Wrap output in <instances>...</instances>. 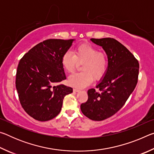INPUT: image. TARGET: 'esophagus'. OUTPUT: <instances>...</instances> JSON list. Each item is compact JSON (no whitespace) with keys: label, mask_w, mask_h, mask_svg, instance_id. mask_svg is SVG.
Masks as SVG:
<instances>
[{"label":"esophagus","mask_w":154,"mask_h":154,"mask_svg":"<svg viewBox=\"0 0 154 154\" xmlns=\"http://www.w3.org/2000/svg\"><path fill=\"white\" fill-rule=\"evenodd\" d=\"M73 92H79L80 91V90L79 89H77V88H73Z\"/></svg>","instance_id":"34e87169"}]
</instances>
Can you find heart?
Here are the masks:
<instances>
[{"mask_svg":"<svg viewBox=\"0 0 154 154\" xmlns=\"http://www.w3.org/2000/svg\"><path fill=\"white\" fill-rule=\"evenodd\" d=\"M79 63H83V71L70 77L69 83L72 87L82 88L89 85L94 77L98 80L104 77L107 71L108 56L94 45L82 43L75 48L74 54L71 51H66L61 58L62 68L69 74L74 72Z\"/></svg>","mask_w":154,"mask_h":154,"instance_id":"heart-1","label":"heart"}]
</instances>
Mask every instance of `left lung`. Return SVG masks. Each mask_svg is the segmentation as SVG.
Wrapping results in <instances>:
<instances>
[{"instance_id": "obj_1", "label": "left lung", "mask_w": 154, "mask_h": 154, "mask_svg": "<svg viewBox=\"0 0 154 154\" xmlns=\"http://www.w3.org/2000/svg\"><path fill=\"white\" fill-rule=\"evenodd\" d=\"M103 47L108 56L107 71L95 89L88 90V99L81 110L92 120L102 121L116 114L126 103L137 84L139 64L131 52L113 38H91Z\"/></svg>"}]
</instances>
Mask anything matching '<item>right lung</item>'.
<instances>
[{"label":"right lung","instance_id":"add662e5","mask_svg":"<svg viewBox=\"0 0 154 154\" xmlns=\"http://www.w3.org/2000/svg\"><path fill=\"white\" fill-rule=\"evenodd\" d=\"M73 39H47L30 49L18 64L15 86L21 105L36 120L45 122L61 111L64 96L72 88L63 84L66 79L61 58Z\"/></svg>","mask_w":154,"mask_h":154}]
</instances>
